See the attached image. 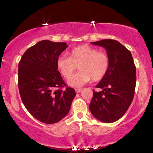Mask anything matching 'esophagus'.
<instances>
[{
    "label": "esophagus",
    "instance_id": "34e87169",
    "mask_svg": "<svg viewBox=\"0 0 153 153\" xmlns=\"http://www.w3.org/2000/svg\"><path fill=\"white\" fill-rule=\"evenodd\" d=\"M75 92L77 93V94H79V93H80L82 90L80 88H75Z\"/></svg>",
    "mask_w": 153,
    "mask_h": 153
}]
</instances>
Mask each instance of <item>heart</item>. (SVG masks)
Instances as JSON below:
<instances>
[{
    "label": "heart",
    "instance_id": "b5f03b06",
    "mask_svg": "<svg viewBox=\"0 0 153 153\" xmlns=\"http://www.w3.org/2000/svg\"><path fill=\"white\" fill-rule=\"evenodd\" d=\"M57 68L64 78H69L78 68L80 72L68 80L71 87L81 88L89 82L99 81L106 75L109 68V58L106 52L97 48L83 45L74 47L69 52V57L59 56Z\"/></svg>",
    "mask_w": 153,
    "mask_h": 153
}]
</instances>
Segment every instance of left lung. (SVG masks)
<instances>
[{
	"label": "left lung",
	"instance_id": "8db88e82",
	"mask_svg": "<svg viewBox=\"0 0 153 153\" xmlns=\"http://www.w3.org/2000/svg\"><path fill=\"white\" fill-rule=\"evenodd\" d=\"M106 49L109 58L106 75L94 91L89 108L95 118L105 123L119 120L127 111L134 98L136 68L130 51L117 40L103 39L91 42Z\"/></svg>",
	"mask_w": 153,
	"mask_h": 153
}]
</instances>
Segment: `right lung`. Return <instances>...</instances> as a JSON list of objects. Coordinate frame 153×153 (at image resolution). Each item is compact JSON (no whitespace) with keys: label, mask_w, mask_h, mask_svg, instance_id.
Returning a JSON list of instances; mask_svg holds the SVG:
<instances>
[{"label":"right lung","mask_w":153,"mask_h":153,"mask_svg":"<svg viewBox=\"0 0 153 153\" xmlns=\"http://www.w3.org/2000/svg\"><path fill=\"white\" fill-rule=\"evenodd\" d=\"M68 47L65 42L42 40L31 47L19 63V90L28 111L45 124L59 122L68 114L76 93L67 87L57 71V59Z\"/></svg>","instance_id":"right-lung-1"}]
</instances>
